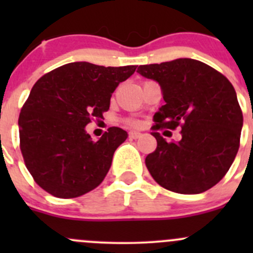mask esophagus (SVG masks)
<instances>
[{
    "mask_svg": "<svg viewBox=\"0 0 253 253\" xmlns=\"http://www.w3.org/2000/svg\"><path fill=\"white\" fill-rule=\"evenodd\" d=\"M141 136H142V133H141V132H138V131H131L128 133V137L131 139H137V138H139Z\"/></svg>",
    "mask_w": 253,
    "mask_h": 253,
    "instance_id": "1",
    "label": "esophagus"
}]
</instances>
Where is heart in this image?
Returning a JSON list of instances; mask_svg holds the SVG:
<instances>
[{
	"instance_id": "heart-1",
	"label": "heart",
	"mask_w": 253,
	"mask_h": 253,
	"mask_svg": "<svg viewBox=\"0 0 253 253\" xmlns=\"http://www.w3.org/2000/svg\"><path fill=\"white\" fill-rule=\"evenodd\" d=\"M132 125H137V121H132Z\"/></svg>"
}]
</instances>
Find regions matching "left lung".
Segmentation results:
<instances>
[{
    "label": "left lung",
    "mask_w": 253,
    "mask_h": 253,
    "mask_svg": "<svg viewBox=\"0 0 253 253\" xmlns=\"http://www.w3.org/2000/svg\"><path fill=\"white\" fill-rule=\"evenodd\" d=\"M137 72L157 81L165 100L153 117L157 149L145 158L152 177L183 195L211 188L230 169L240 147L244 119L233 84L192 58L142 65ZM178 126V142H167L159 133Z\"/></svg>",
    "instance_id": "left-lung-1"
}]
</instances>
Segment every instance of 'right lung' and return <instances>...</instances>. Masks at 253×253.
Returning a JSON list of instances; mask_svg holds the SVG:
<instances>
[{"label": "right lung", "mask_w": 253, "mask_h": 253, "mask_svg": "<svg viewBox=\"0 0 253 253\" xmlns=\"http://www.w3.org/2000/svg\"><path fill=\"white\" fill-rule=\"evenodd\" d=\"M136 66L63 65L42 76L20 110L19 147L35 182L58 198H75L98 187L127 132L110 127L96 142L84 127L101 119L121 82Z\"/></svg>", "instance_id": "right-lung-1"}]
</instances>
